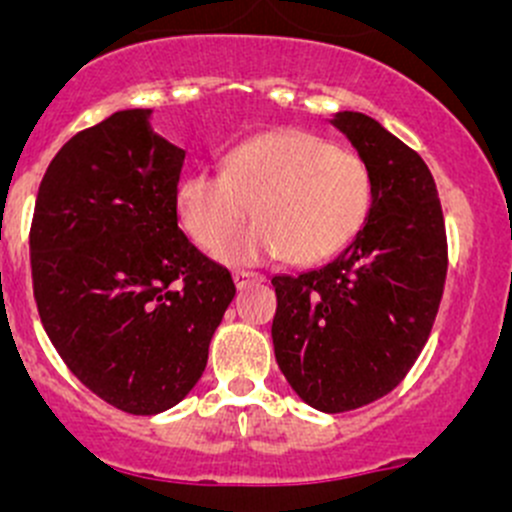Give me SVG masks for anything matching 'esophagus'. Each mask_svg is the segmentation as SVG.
<instances>
[{
    "instance_id": "obj_1",
    "label": "esophagus",
    "mask_w": 512,
    "mask_h": 512,
    "mask_svg": "<svg viewBox=\"0 0 512 512\" xmlns=\"http://www.w3.org/2000/svg\"><path fill=\"white\" fill-rule=\"evenodd\" d=\"M232 282H235L237 289H242L250 285V282H262V275L252 270H235L232 272Z\"/></svg>"
}]
</instances>
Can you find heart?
Masks as SVG:
<instances>
[{
    "label": "heart",
    "mask_w": 512,
    "mask_h": 512,
    "mask_svg": "<svg viewBox=\"0 0 512 512\" xmlns=\"http://www.w3.org/2000/svg\"><path fill=\"white\" fill-rule=\"evenodd\" d=\"M374 198L366 163L307 131H272L232 148L225 170H195L175 190L183 230L213 247L250 212L258 223L218 246L225 262L282 255L314 265L364 227Z\"/></svg>",
    "instance_id": "obj_1"
}]
</instances>
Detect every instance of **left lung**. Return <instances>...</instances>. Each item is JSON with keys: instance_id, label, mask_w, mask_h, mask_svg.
<instances>
[{"instance_id": "1", "label": "left lung", "mask_w": 512, "mask_h": 512, "mask_svg": "<svg viewBox=\"0 0 512 512\" xmlns=\"http://www.w3.org/2000/svg\"><path fill=\"white\" fill-rule=\"evenodd\" d=\"M332 126L369 168V218L329 265L272 277V344L299 399L342 414L381 399L409 374L441 304L448 245L423 158L364 113H334Z\"/></svg>"}]
</instances>
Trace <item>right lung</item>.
I'll return each mask as SVG.
<instances>
[{
	"label": "right lung",
	"mask_w": 512,
	"mask_h": 512,
	"mask_svg": "<svg viewBox=\"0 0 512 512\" xmlns=\"http://www.w3.org/2000/svg\"><path fill=\"white\" fill-rule=\"evenodd\" d=\"M185 151L151 108L76 133L46 168L34 205V299L71 374L106 404L153 416L188 396L235 282L178 227Z\"/></svg>",
	"instance_id": "obj_1"
}]
</instances>
